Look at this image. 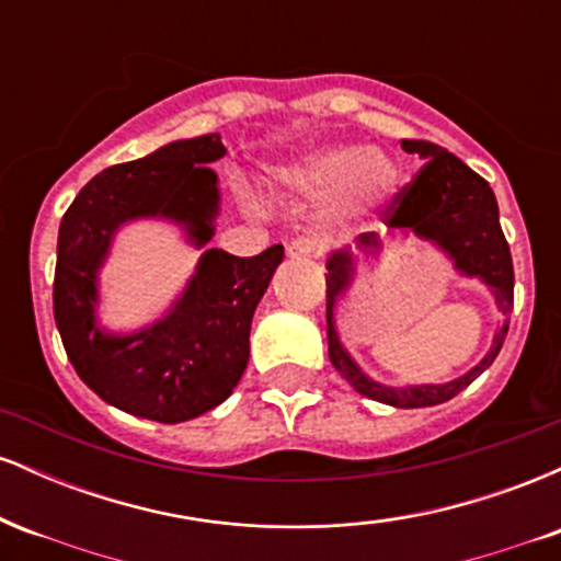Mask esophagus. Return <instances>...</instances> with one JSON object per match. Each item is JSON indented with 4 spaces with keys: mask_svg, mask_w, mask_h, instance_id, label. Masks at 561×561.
Wrapping results in <instances>:
<instances>
[{
    "mask_svg": "<svg viewBox=\"0 0 561 561\" xmlns=\"http://www.w3.org/2000/svg\"><path fill=\"white\" fill-rule=\"evenodd\" d=\"M321 253H324V244L313 240V237H295V240L287 244L289 259H319Z\"/></svg>",
    "mask_w": 561,
    "mask_h": 561,
    "instance_id": "34e87169",
    "label": "esophagus"
}]
</instances>
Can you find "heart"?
I'll list each match as a JSON object with an SVG mask.
<instances>
[{"instance_id": "heart-1", "label": "heart", "mask_w": 561, "mask_h": 561, "mask_svg": "<svg viewBox=\"0 0 561 561\" xmlns=\"http://www.w3.org/2000/svg\"><path fill=\"white\" fill-rule=\"evenodd\" d=\"M268 186L298 195L330 197L345 216H366L388 203L398 184V169L379 147L324 145L266 169Z\"/></svg>"}]
</instances>
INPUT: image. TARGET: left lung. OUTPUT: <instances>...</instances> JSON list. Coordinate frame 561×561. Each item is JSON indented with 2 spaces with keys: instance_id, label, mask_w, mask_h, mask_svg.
<instances>
[{
  "instance_id": "1",
  "label": "left lung",
  "mask_w": 561,
  "mask_h": 561,
  "mask_svg": "<svg viewBox=\"0 0 561 561\" xmlns=\"http://www.w3.org/2000/svg\"><path fill=\"white\" fill-rule=\"evenodd\" d=\"M401 147L411 156H420L427 163L416 173L401 195L396 197L388 216V227L392 234H414L424 242H433L446 259L454 263L456 274L467 279H480L491 289L495 308L504 317V324L493 334L491 351L474 364L467 375L450 379L440 385H403L392 388L371 379L356 358L345 351L343 340L337 334V321H334V306L351 289L353 276H356V255L351 248L337 250L327 261V340H330V362L334 369L347 379L353 390L371 401L396 405V409H424V405L446 403L454 396L478 379L499 356L508 332V313L514 306V268L512 253L504 231L499 221V203L491 184L478 176L465 160L450 156L448 150L433 145V141L403 139ZM356 250L366 255H377L382 250V240L369 231L356 240Z\"/></svg>"
}]
</instances>
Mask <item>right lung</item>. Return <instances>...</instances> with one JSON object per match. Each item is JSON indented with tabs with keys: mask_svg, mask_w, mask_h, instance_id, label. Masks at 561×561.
Masks as SVG:
<instances>
[{
	"mask_svg": "<svg viewBox=\"0 0 561 561\" xmlns=\"http://www.w3.org/2000/svg\"><path fill=\"white\" fill-rule=\"evenodd\" d=\"M224 156L218 134L169 141L96 173L60 221L53 302L62 345L102 401L141 420L176 424L227 401L248 366L255 306L285 259L282 244L253 259L208 248L163 317L134 332L102 327L100 272L115 234L158 218L182 229L192 248H205L221 210L208 163Z\"/></svg>",
	"mask_w": 561,
	"mask_h": 561,
	"instance_id": "1",
	"label": "right lung"
}]
</instances>
